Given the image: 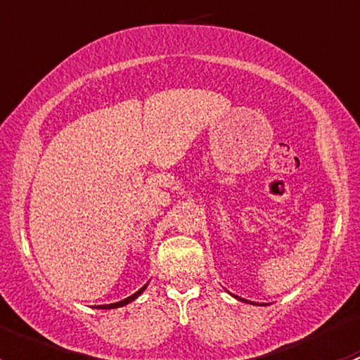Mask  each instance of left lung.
<instances>
[{
	"instance_id": "left-lung-1",
	"label": "left lung",
	"mask_w": 360,
	"mask_h": 360,
	"mask_svg": "<svg viewBox=\"0 0 360 360\" xmlns=\"http://www.w3.org/2000/svg\"><path fill=\"white\" fill-rule=\"evenodd\" d=\"M235 297H238V296H235ZM238 300H240V301H245V303H249L248 300H242V297H238Z\"/></svg>"
}]
</instances>
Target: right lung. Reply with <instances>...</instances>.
<instances>
[{
    "label": "right lung",
    "instance_id": "add662e5",
    "mask_svg": "<svg viewBox=\"0 0 360 360\" xmlns=\"http://www.w3.org/2000/svg\"><path fill=\"white\" fill-rule=\"evenodd\" d=\"M148 288V284L146 285H143V288L139 289V291L137 292H134L132 296H129V297H125V300H122V301H118V303H111V304H97L96 308H101V310H111V308H120V307H125V304H129L130 301H134L136 300L137 296H141V294H143V291L144 289Z\"/></svg>",
    "mask_w": 360,
    "mask_h": 360
}]
</instances>
